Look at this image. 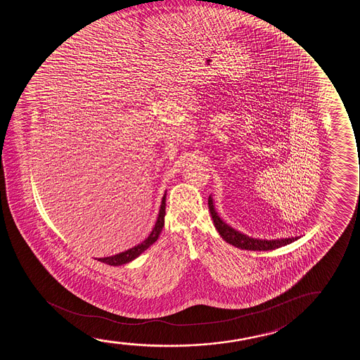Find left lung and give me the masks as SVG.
I'll use <instances>...</instances> for the list:
<instances>
[{
  "instance_id": "left-lung-1",
  "label": "left lung",
  "mask_w": 360,
  "mask_h": 360,
  "mask_svg": "<svg viewBox=\"0 0 360 360\" xmlns=\"http://www.w3.org/2000/svg\"><path fill=\"white\" fill-rule=\"evenodd\" d=\"M207 204H209V210H210L212 220H214V225L217 227L220 236L232 246L238 247L242 250H250V251H269V250H276L279 247L285 246V245H289L291 242L297 240V237H291V238L266 241V240H257V238L246 236V235H243L241 232L236 231L235 229L226 225L220 217H217V212H215L214 205H212V198L209 197Z\"/></svg>"
}]
</instances>
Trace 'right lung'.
Here are the masks:
<instances>
[{"instance_id": "right-lung-1", "label": "right lung", "mask_w": 360, "mask_h": 360, "mask_svg": "<svg viewBox=\"0 0 360 360\" xmlns=\"http://www.w3.org/2000/svg\"><path fill=\"white\" fill-rule=\"evenodd\" d=\"M165 214H166V194L162 198L158 221L155 224V227H153V231L150 233V236L145 241L141 242L138 246L133 247V248H130L128 251L122 252V253L115 255V256L98 258V261L107 263L109 266H120V264H125L128 262L133 261L134 258H136L139 255H141L145 250H148V247L158 241V236H160V233L162 231V227L165 225Z\"/></svg>"}]
</instances>
